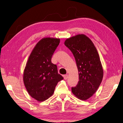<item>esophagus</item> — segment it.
Masks as SVG:
<instances>
[{
    "label": "esophagus",
    "instance_id": "1",
    "mask_svg": "<svg viewBox=\"0 0 123 123\" xmlns=\"http://www.w3.org/2000/svg\"><path fill=\"white\" fill-rule=\"evenodd\" d=\"M63 77H64V80H67L68 78V74L64 75V76H63Z\"/></svg>",
    "mask_w": 123,
    "mask_h": 123
}]
</instances>
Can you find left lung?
Wrapping results in <instances>:
<instances>
[{
    "label": "left lung",
    "mask_w": 123,
    "mask_h": 123,
    "mask_svg": "<svg viewBox=\"0 0 123 123\" xmlns=\"http://www.w3.org/2000/svg\"><path fill=\"white\" fill-rule=\"evenodd\" d=\"M64 44L73 53L79 75L78 84L72 88V92L79 99L86 100L97 92L103 78L99 53L92 40L84 34L68 38Z\"/></svg>",
    "instance_id": "1"
}]
</instances>
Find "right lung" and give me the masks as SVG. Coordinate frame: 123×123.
<instances>
[{"mask_svg": "<svg viewBox=\"0 0 123 123\" xmlns=\"http://www.w3.org/2000/svg\"><path fill=\"white\" fill-rule=\"evenodd\" d=\"M60 38L45 37L34 47L23 72V82L27 92L38 101L51 97L59 81L63 79L58 73L51 58L60 43Z\"/></svg>", "mask_w": 123, "mask_h": 123, "instance_id": "obj_1", "label": "right lung"}]
</instances>
